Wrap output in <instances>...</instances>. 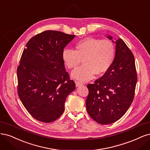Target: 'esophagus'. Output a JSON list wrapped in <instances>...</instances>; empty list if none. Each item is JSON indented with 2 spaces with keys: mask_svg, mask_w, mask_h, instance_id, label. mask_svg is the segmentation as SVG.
I'll return each mask as SVG.
<instances>
[{
  "mask_svg": "<svg viewBox=\"0 0 150 150\" xmlns=\"http://www.w3.org/2000/svg\"><path fill=\"white\" fill-rule=\"evenodd\" d=\"M75 84H76V86H81L83 85V83H81V82L79 81H75Z\"/></svg>",
  "mask_w": 150,
  "mask_h": 150,
  "instance_id": "34e87169",
  "label": "esophagus"
}]
</instances>
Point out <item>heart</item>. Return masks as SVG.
Returning a JSON list of instances; mask_svg holds the SVG:
<instances>
[{
	"mask_svg": "<svg viewBox=\"0 0 150 150\" xmlns=\"http://www.w3.org/2000/svg\"><path fill=\"white\" fill-rule=\"evenodd\" d=\"M115 53V46L110 40L86 37L75 43V50L65 49L62 56L69 69H76L83 60V65L75 70L71 75L86 81L92 79L94 74H105L113 64Z\"/></svg>",
	"mask_w": 150,
	"mask_h": 150,
	"instance_id": "1",
	"label": "heart"
}]
</instances>
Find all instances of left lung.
Returning a JSON list of instances; mask_svg holds the SVG:
<instances>
[{
	"label": "left lung",
	"instance_id": "8db88e82",
	"mask_svg": "<svg viewBox=\"0 0 150 150\" xmlns=\"http://www.w3.org/2000/svg\"><path fill=\"white\" fill-rule=\"evenodd\" d=\"M107 37L112 39V37ZM115 42L116 53L112 67L93 84L87 85L86 111L101 125L117 122L127 112L133 102L137 82L133 53L121 38Z\"/></svg>",
	"mask_w": 150,
	"mask_h": 150
}]
</instances>
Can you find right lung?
Listing matches in <instances>:
<instances>
[{
  "label": "right lung",
  "mask_w": 150,
  "mask_h": 150,
  "mask_svg": "<svg viewBox=\"0 0 150 150\" xmlns=\"http://www.w3.org/2000/svg\"><path fill=\"white\" fill-rule=\"evenodd\" d=\"M75 35L45 30L29 40L17 70L19 98L32 117L44 123L59 118L75 84L65 70L62 52Z\"/></svg>",
  "instance_id": "add662e5"
}]
</instances>
